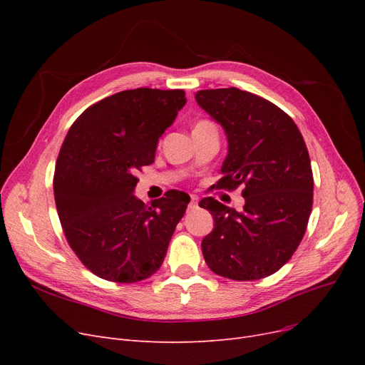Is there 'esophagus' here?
Here are the masks:
<instances>
[{
  "label": "esophagus",
  "mask_w": 365,
  "mask_h": 365,
  "mask_svg": "<svg viewBox=\"0 0 365 365\" xmlns=\"http://www.w3.org/2000/svg\"><path fill=\"white\" fill-rule=\"evenodd\" d=\"M200 197L198 195H190V208H197L198 207Z\"/></svg>",
  "instance_id": "esophagus-1"
}]
</instances>
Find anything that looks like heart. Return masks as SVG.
I'll use <instances>...</instances> for the list:
<instances>
[{"label":"heart","instance_id":"b5f03b06","mask_svg":"<svg viewBox=\"0 0 365 365\" xmlns=\"http://www.w3.org/2000/svg\"><path fill=\"white\" fill-rule=\"evenodd\" d=\"M201 124H207V121H200L197 125H201ZM197 125H195V127H197Z\"/></svg>","mask_w":365,"mask_h":365}]
</instances>
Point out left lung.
Returning <instances> with one entry per match:
<instances>
[{"label":"left lung","instance_id":"1","mask_svg":"<svg viewBox=\"0 0 365 365\" xmlns=\"http://www.w3.org/2000/svg\"><path fill=\"white\" fill-rule=\"evenodd\" d=\"M197 103L225 130L227 155L216 189L242 186L241 212L213 197L200 201L215 219L201 242L215 274L252 281L275 274L299 247L314 202L308 148L277 105L240 88L200 90Z\"/></svg>","mask_w":365,"mask_h":365}]
</instances>
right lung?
Returning a JSON list of instances; mask_svg holds the SVG:
<instances>
[{"mask_svg":"<svg viewBox=\"0 0 365 365\" xmlns=\"http://www.w3.org/2000/svg\"><path fill=\"white\" fill-rule=\"evenodd\" d=\"M185 103L183 90H124L87 108L66 134L53 179L57 215L73 253L99 278L138 282L164 262L190 198L171 189L148 207L133 192Z\"/></svg>","mask_w":365,"mask_h":365,"instance_id":"1","label":"right lung"}]
</instances>
